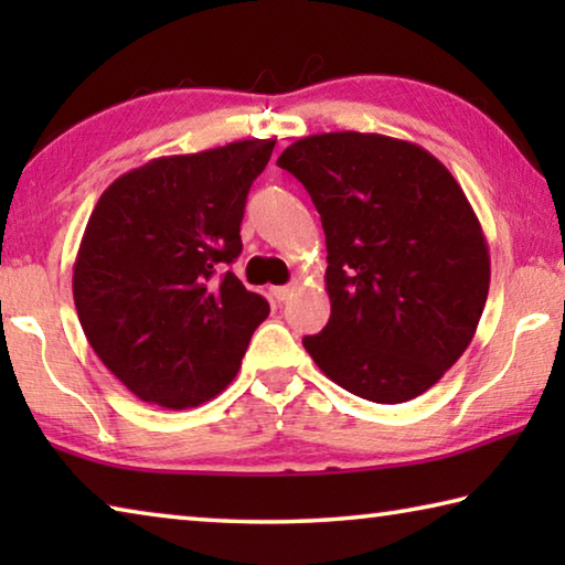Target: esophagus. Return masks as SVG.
Instances as JSON below:
<instances>
[{"label":"esophagus","instance_id":"34e87169","mask_svg":"<svg viewBox=\"0 0 565 565\" xmlns=\"http://www.w3.org/2000/svg\"><path fill=\"white\" fill-rule=\"evenodd\" d=\"M299 291V281H294V284H286V286H274L271 289V294H274V299L276 301H286V299H291V296Z\"/></svg>","mask_w":565,"mask_h":565}]
</instances>
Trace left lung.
Masks as SVG:
<instances>
[{"label": "left lung", "instance_id": "obj_1", "mask_svg": "<svg viewBox=\"0 0 565 565\" xmlns=\"http://www.w3.org/2000/svg\"><path fill=\"white\" fill-rule=\"evenodd\" d=\"M276 164L327 234L331 317L306 351L353 396H420L461 359L489 296V244L463 189L426 149L384 134H313Z\"/></svg>", "mask_w": 565, "mask_h": 565}]
</instances>
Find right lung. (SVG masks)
Returning a JSON list of instances; mask_svg holds the SVG:
<instances>
[{
    "mask_svg": "<svg viewBox=\"0 0 565 565\" xmlns=\"http://www.w3.org/2000/svg\"><path fill=\"white\" fill-rule=\"evenodd\" d=\"M276 139L161 157L99 196L74 262V303L92 349L134 396L194 408L232 384L264 296L226 269Z\"/></svg>",
    "mask_w": 565,
    "mask_h": 565,
    "instance_id": "right-lung-1",
    "label": "right lung"
}]
</instances>
